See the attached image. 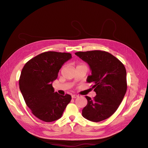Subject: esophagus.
<instances>
[{
    "label": "esophagus",
    "mask_w": 148,
    "mask_h": 148,
    "mask_svg": "<svg viewBox=\"0 0 148 148\" xmlns=\"http://www.w3.org/2000/svg\"><path fill=\"white\" fill-rule=\"evenodd\" d=\"M77 97H78V95H73L72 96H71V97H72L73 99H74V98Z\"/></svg>",
    "instance_id": "esophagus-1"
}]
</instances>
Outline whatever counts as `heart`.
<instances>
[{"label": "heart", "instance_id": "obj_1", "mask_svg": "<svg viewBox=\"0 0 148 148\" xmlns=\"http://www.w3.org/2000/svg\"><path fill=\"white\" fill-rule=\"evenodd\" d=\"M78 66H79V65H78Z\"/></svg>", "mask_w": 148, "mask_h": 148}]
</instances>
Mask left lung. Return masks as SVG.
I'll return each mask as SVG.
<instances>
[{"mask_svg":"<svg viewBox=\"0 0 148 148\" xmlns=\"http://www.w3.org/2000/svg\"><path fill=\"white\" fill-rule=\"evenodd\" d=\"M75 55L90 66L86 81L93 83L96 95L86 96L88 104L82 110L83 117L98 122L108 119L117 110L127 89L125 66L111 53L103 51L78 52Z\"/></svg>","mask_w":148,"mask_h":148,"instance_id":"8db88e82","label":"left lung"}]
</instances>
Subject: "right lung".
Segmentation results:
<instances>
[{
  "mask_svg": "<svg viewBox=\"0 0 148 148\" xmlns=\"http://www.w3.org/2000/svg\"><path fill=\"white\" fill-rule=\"evenodd\" d=\"M71 58L66 52L48 51L27 62L19 79V86L26 104L33 114L46 122L60 119L70 102L69 95L54 92L52 82L65 62Z\"/></svg>",
  "mask_w": 148,
  "mask_h": 148,
  "instance_id": "1",
  "label": "right lung"
}]
</instances>
